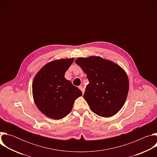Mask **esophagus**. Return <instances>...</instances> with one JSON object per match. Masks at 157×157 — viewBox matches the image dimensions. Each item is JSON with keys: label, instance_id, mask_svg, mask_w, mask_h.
I'll return each instance as SVG.
<instances>
[{"label": "esophagus", "instance_id": "obj_1", "mask_svg": "<svg viewBox=\"0 0 157 157\" xmlns=\"http://www.w3.org/2000/svg\"><path fill=\"white\" fill-rule=\"evenodd\" d=\"M79 88L81 89V91H82V94H84V88L82 87V86H79Z\"/></svg>", "mask_w": 157, "mask_h": 157}]
</instances>
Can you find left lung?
Wrapping results in <instances>:
<instances>
[{
    "mask_svg": "<svg viewBox=\"0 0 157 157\" xmlns=\"http://www.w3.org/2000/svg\"><path fill=\"white\" fill-rule=\"evenodd\" d=\"M75 62L89 79L84 98L90 109L103 117L117 114L128 92L129 82L125 71L116 63L100 56L78 58Z\"/></svg>",
    "mask_w": 157,
    "mask_h": 157,
    "instance_id": "obj_1",
    "label": "left lung"
}]
</instances>
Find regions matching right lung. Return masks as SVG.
<instances>
[{
    "mask_svg": "<svg viewBox=\"0 0 157 157\" xmlns=\"http://www.w3.org/2000/svg\"><path fill=\"white\" fill-rule=\"evenodd\" d=\"M74 58L60 59L48 63L35 75L32 83L35 103L49 118L59 120L71 111L75 101L81 96L80 89L64 78Z\"/></svg>",
    "mask_w": 157,
    "mask_h": 157,
    "instance_id": "1",
    "label": "right lung"
}]
</instances>
